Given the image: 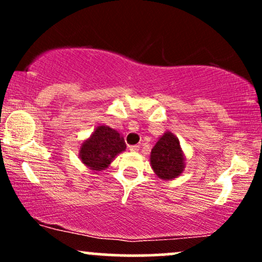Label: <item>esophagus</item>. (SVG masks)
<instances>
[{"label": "esophagus", "mask_w": 262, "mask_h": 262, "mask_svg": "<svg viewBox=\"0 0 262 262\" xmlns=\"http://www.w3.org/2000/svg\"><path fill=\"white\" fill-rule=\"evenodd\" d=\"M139 148H140L139 145H132V146H129V150H130L132 152H137L138 150H139Z\"/></svg>", "instance_id": "obj_1"}]
</instances>
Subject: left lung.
<instances>
[{"label":"left lung","instance_id":"obj_1","mask_svg":"<svg viewBox=\"0 0 262 262\" xmlns=\"http://www.w3.org/2000/svg\"><path fill=\"white\" fill-rule=\"evenodd\" d=\"M186 156L180 145L179 138L171 132H165L152 146L150 166L155 175L165 181L177 179L185 171Z\"/></svg>","mask_w":262,"mask_h":262}]
</instances>
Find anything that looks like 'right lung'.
I'll return each instance as SVG.
<instances>
[{
	"mask_svg": "<svg viewBox=\"0 0 262 262\" xmlns=\"http://www.w3.org/2000/svg\"><path fill=\"white\" fill-rule=\"evenodd\" d=\"M127 148L124 139L116 129L108 125H98L81 144L79 158L87 169L92 172L106 170L114 160Z\"/></svg>",
	"mask_w": 262,
	"mask_h": 262,
	"instance_id": "right-lung-1",
	"label": "right lung"
}]
</instances>
